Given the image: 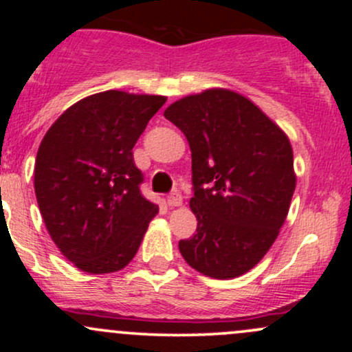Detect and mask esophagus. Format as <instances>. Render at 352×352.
<instances>
[{
  "label": "esophagus",
  "mask_w": 352,
  "mask_h": 352,
  "mask_svg": "<svg viewBox=\"0 0 352 352\" xmlns=\"http://www.w3.org/2000/svg\"><path fill=\"white\" fill-rule=\"evenodd\" d=\"M182 201H184V199H182V193L180 192H172L170 195L167 197L168 207H180Z\"/></svg>",
  "instance_id": "34e87169"
}]
</instances>
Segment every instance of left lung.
Returning a JSON list of instances; mask_svg holds the SVG:
<instances>
[{"label":"left lung","instance_id":"left-lung-1","mask_svg":"<svg viewBox=\"0 0 352 352\" xmlns=\"http://www.w3.org/2000/svg\"><path fill=\"white\" fill-rule=\"evenodd\" d=\"M192 151L197 233L179 241L197 272L228 280L260 263L288 215L296 187L288 135L250 99L207 89L165 109Z\"/></svg>","mask_w":352,"mask_h":352}]
</instances>
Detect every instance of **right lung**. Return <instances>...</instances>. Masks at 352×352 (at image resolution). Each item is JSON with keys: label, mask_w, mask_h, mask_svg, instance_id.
I'll return each instance as SVG.
<instances>
[{"label": "right lung", "mask_w": 352, "mask_h": 352, "mask_svg": "<svg viewBox=\"0 0 352 352\" xmlns=\"http://www.w3.org/2000/svg\"><path fill=\"white\" fill-rule=\"evenodd\" d=\"M164 96L106 91L71 106L44 135L34 192L59 252L82 272H119L159 207L140 193L132 148Z\"/></svg>", "instance_id": "1"}]
</instances>
